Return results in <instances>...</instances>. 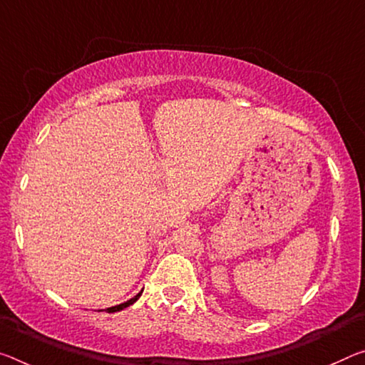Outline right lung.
I'll return each mask as SVG.
<instances>
[{
  "label": "right lung",
  "instance_id": "obj_1",
  "mask_svg": "<svg viewBox=\"0 0 365 365\" xmlns=\"http://www.w3.org/2000/svg\"><path fill=\"white\" fill-rule=\"evenodd\" d=\"M140 296H141V292H140V294H136L135 297L130 299V300H126V302H123V304H120V305H115V307H108V309H107V312H108V314H113V312H120V310H123V309H126V307H130L131 304H135L136 300L140 299Z\"/></svg>",
  "mask_w": 365,
  "mask_h": 365
}]
</instances>
